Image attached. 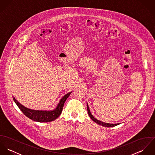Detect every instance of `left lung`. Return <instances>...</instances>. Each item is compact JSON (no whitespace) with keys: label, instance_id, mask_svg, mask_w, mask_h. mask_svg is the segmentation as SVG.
Returning a JSON list of instances; mask_svg holds the SVG:
<instances>
[{"label":"left lung","instance_id":"8db88e82","mask_svg":"<svg viewBox=\"0 0 155 155\" xmlns=\"http://www.w3.org/2000/svg\"><path fill=\"white\" fill-rule=\"evenodd\" d=\"M87 110H88V113L89 116V117H91V119L95 122H96L97 124H99V125H102L103 127H114V126H116V125H119L120 124H108V123H106V122H101L98 119H97L96 118H95L92 114H91V111L89 110V108L88 105V103H87Z\"/></svg>","mask_w":155,"mask_h":155}]
</instances>
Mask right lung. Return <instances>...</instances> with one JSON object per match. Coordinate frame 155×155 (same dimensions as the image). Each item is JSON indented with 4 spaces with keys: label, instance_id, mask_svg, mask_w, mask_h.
<instances>
[{
    "label": "right lung",
    "instance_id": "obj_1",
    "mask_svg": "<svg viewBox=\"0 0 155 155\" xmlns=\"http://www.w3.org/2000/svg\"><path fill=\"white\" fill-rule=\"evenodd\" d=\"M71 93V92H70L64 95L60 100L56 108L52 110H32L24 106L14 97L13 100L19 109L29 119L39 122H49L55 120L58 117L60 116L63 110L64 103Z\"/></svg>",
    "mask_w": 155,
    "mask_h": 155
}]
</instances>
